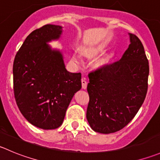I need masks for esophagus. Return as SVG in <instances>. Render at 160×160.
Returning a JSON list of instances; mask_svg holds the SVG:
<instances>
[{
	"instance_id": "34e87169",
	"label": "esophagus",
	"mask_w": 160,
	"mask_h": 160,
	"mask_svg": "<svg viewBox=\"0 0 160 160\" xmlns=\"http://www.w3.org/2000/svg\"><path fill=\"white\" fill-rule=\"evenodd\" d=\"M81 83H82V88L83 89H86L87 86H88V80H87L86 77H82L81 80Z\"/></svg>"
}]
</instances>
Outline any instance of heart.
Wrapping results in <instances>:
<instances>
[{
    "mask_svg": "<svg viewBox=\"0 0 160 160\" xmlns=\"http://www.w3.org/2000/svg\"><path fill=\"white\" fill-rule=\"evenodd\" d=\"M95 52H94V53H95ZM74 59H75L76 61H78L79 58H78V57H77V56H75V57H74Z\"/></svg>",
    "mask_w": 160,
    "mask_h": 160,
    "instance_id": "1",
    "label": "heart"
}]
</instances>
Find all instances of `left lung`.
Instances as JSON below:
<instances>
[{
  "label": "left lung",
  "mask_w": 160,
  "mask_h": 160,
  "mask_svg": "<svg viewBox=\"0 0 160 160\" xmlns=\"http://www.w3.org/2000/svg\"><path fill=\"white\" fill-rule=\"evenodd\" d=\"M131 44L121 59L89 72L87 119L94 131H120L135 116L148 91V61L143 44L130 33Z\"/></svg>",
  "instance_id": "1"
}]
</instances>
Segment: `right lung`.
<instances>
[{"label": "right lung", "instance_id": "obj_1", "mask_svg": "<svg viewBox=\"0 0 160 160\" xmlns=\"http://www.w3.org/2000/svg\"><path fill=\"white\" fill-rule=\"evenodd\" d=\"M62 27L44 25L26 38L15 57L13 87L16 104L37 128H59L74 94L81 88V73L66 70L61 52L47 42L59 38Z\"/></svg>", "mask_w": 160, "mask_h": 160}]
</instances>
